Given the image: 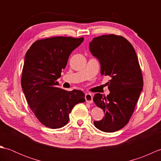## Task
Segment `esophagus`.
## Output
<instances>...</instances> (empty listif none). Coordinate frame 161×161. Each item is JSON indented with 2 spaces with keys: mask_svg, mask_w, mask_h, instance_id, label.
Masks as SVG:
<instances>
[{
  "mask_svg": "<svg viewBox=\"0 0 161 161\" xmlns=\"http://www.w3.org/2000/svg\"><path fill=\"white\" fill-rule=\"evenodd\" d=\"M85 99H86V102L88 104H92L93 103V95L91 93H86L85 95Z\"/></svg>",
  "mask_w": 161,
  "mask_h": 161,
  "instance_id": "esophagus-1",
  "label": "esophagus"
}]
</instances>
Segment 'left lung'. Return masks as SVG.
Segmentation results:
<instances>
[{
    "label": "left lung",
    "mask_w": 161,
    "mask_h": 161,
    "mask_svg": "<svg viewBox=\"0 0 161 161\" xmlns=\"http://www.w3.org/2000/svg\"><path fill=\"white\" fill-rule=\"evenodd\" d=\"M93 55L100 60L101 74L111 80L107 83V97L96 93L93 101L104 116L95 121L96 128L115 132L127 125L143 86V77L136 51L125 37L114 34L95 37L89 43Z\"/></svg>",
    "instance_id": "8db88e82"
}]
</instances>
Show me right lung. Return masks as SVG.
Returning a JSON list of instances; mask_svg holds the SVG:
<instances>
[{
  "label": "right lung",
  "mask_w": 161,
  "mask_h": 161,
  "mask_svg": "<svg viewBox=\"0 0 161 161\" xmlns=\"http://www.w3.org/2000/svg\"><path fill=\"white\" fill-rule=\"evenodd\" d=\"M84 39L54 36L37 40L26 53L21 86L30 108L46 127H63L75 106L86 101L82 91L62 89L57 81L70 54Z\"/></svg>",
  "instance_id": "obj_1"
}]
</instances>
